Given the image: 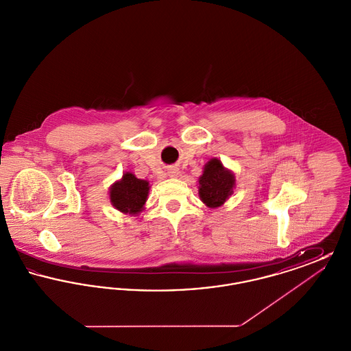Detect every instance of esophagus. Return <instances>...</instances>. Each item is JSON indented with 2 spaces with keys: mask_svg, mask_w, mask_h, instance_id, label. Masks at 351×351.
Returning a JSON list of instances; mask_svg holds the SVG:
<instances>
[{
  "mask_svg": "<svg viewBox=\"0 0 351 351\" xmlns=\"http://www.w3.org/2000/svg\"><path fill=\"white\" fill-rule=\"evenodd\" d=\"M169 173H171V176H178V175H179V172H178V169H172V171H171V172H169Z\"/></svg>",
  "mask_w": 351,
  "mask_h": 351,
  "instance_id": "34e87169",
  "label": "esophagus"
}]
</instances>
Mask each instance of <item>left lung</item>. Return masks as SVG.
Returning <instances> with one entry per match:
<instances>
[{
    "label": "left lung",
    "mask_w": 351,
    "mask_h": 351,
    "mask_svg": "<svg viewBox=\"0 0 351 351\" xmlns=\"http://www.w3.org/2000/svg\"><path fill=\"white\" fill-rule=\"evenodd\" d=\"M235 186L234 173L223 167L217 158L210 159L202 171L199 179L200 199L209 208H218L225 204L232 195Z\"/></svg>",
    "instance_id": "obj_1"
}]
</instances>
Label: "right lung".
<instances>
[{"label": "right lung", "instance_id": "add662e5", "mask_svg": "<svg viewBox=\"0 0 351 351\" xmlns=\"http://www.w3.org/2000/svg\"><path fill=\"white\" fill-rule=\"evenodd\" d=\"M147 180L135 178L132 172L123 173L122 179L110 186L109 197L112 205L125 215L136 216L143 210L149 196Z\"/></svg>", "mask_w": 351, "mask_h": 351}]
</instances>
